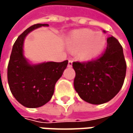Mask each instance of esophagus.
Instances as JSON below:
<instances>
[{
    "label": "esophagus",
    "instance_id": "obj_1",
    "mask_svg": "<svg viewBox=\"0 0 133 133\" xmlns=\"http://www.w3.org/2000/svg\"><path fill=\"white\" fill-rule=\"evenodd\" d=\"M68 67L72 66V61H71V60H69V61H68Z\"/></svg>",
    "mask_w": 133,
    "mask_h": 133
}]
</instances>
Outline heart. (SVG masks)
<instances>
[{
	"label": "heart",
	"mask_w": 133,
	"mask_h": 133,
	"mask_svg": "<svg viewBox=\"0 0 133 133\" xmlns=\"http://www.w3.org/2000/svg\"><path fill=\"white\" fill-rule=\"evenodd\" d=\"M68 48L78 51L82 61H90L98 57L105 50L107 44L105 35L89 29H78L70 32L66 38Z\"/></svg>",
	"instance_id": "1"
}]
</instances>
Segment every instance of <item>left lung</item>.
<instances>
[{
  "label": "left lung",
  "instance_id": "8db88e82",
  "mask_svg": "<svg viewBox=\"0 0 133 133\" xmlns=\"http://www.w3.org/2000/svg\"><path fill=\"white\" fill-rule=\"evenodd\" d=\"M72 66L75 71V91L82 100L93 105L103 104L113 98L123 85L126 72L122 47L113 36L107 39L106 50L99 58L73 62Z\"/></svg>",
  "mask_w": 133,
  "mask_h": 133
}]
</instances>
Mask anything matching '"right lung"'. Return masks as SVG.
Segmentation results:
<instances>
[{"instance_id": "1", "label": "right lung", "mask_w": 133, "mask_h": 133, "mask_svg": "<svg viewBox=\"0 0 133 133\" xmlns=\"http://www.w3.org/2000/svg\"><path fill=\"white\" fill-rule=\"evenodd\" d=\"M48 24H36L26 29L16 40L8 67V81L16 100L27 108H38L50 101L55 85L62 77L68 61L31 63L24 55V42L27 35Z\"/></svg>"}]
</instances>
